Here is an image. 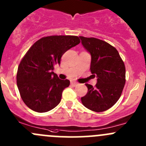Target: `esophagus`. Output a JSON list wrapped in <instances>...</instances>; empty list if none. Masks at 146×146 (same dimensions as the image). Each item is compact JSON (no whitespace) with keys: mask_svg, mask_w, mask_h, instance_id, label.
Wrapping results in <instances>:
<instances>
[{"mask_svg":"<svg viewBox=\"0 0 146 146\" xmlns=\"http://www.w3.org/2000/svg\"><path fill=\"white\" fill-rule=\"evenodd\" d=\"M70 84H71V85H73V86H77L78 85V82H75V81H71L70 82Z\"/></svg>","mask_w":146,"mask_h":146,"instance_id":"1","label":"esophagus"}]
</instances>
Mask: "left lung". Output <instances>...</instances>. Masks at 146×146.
<instances>
[{"label": "left lung", "instance_id": "8db88e82", "mask_svg": "<svg viewBox=\"0 0 146 146\" xmlns=\"http://www.w3.org/2000/svg\"><path fill=\"white\" fill-rule=\"evenodd\" d=\"M90 53V71L98 78L95 87L85 84L88 92L81 98L84 106L96 112L111 108L119 100L126 82V68L115 47L101 39L80 36Z\"/></svg>", "mask_w": 146, "mask_h": 146}]
</instances>
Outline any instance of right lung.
Returning a JSON list of instances; mask_svg holds the SVG:
<instances>
[{"label": "right lung", "mask_w": 146, "mask_h": 146, "mask_svg": "<svg viewBox=\"0 0 146 146\" xmlns=\"http://www.w3.org/2000/svg\"><path fill=\"white\" fill-rule=\"evenodd\" d=\"M78 36L54 35L36 41L19 64L17 85L25 104L36 112H46L61 102L68 80H61L53 72L66 51L80 44Z\"/></svg>", "instance_id": "add662e5"}]
</instances>
